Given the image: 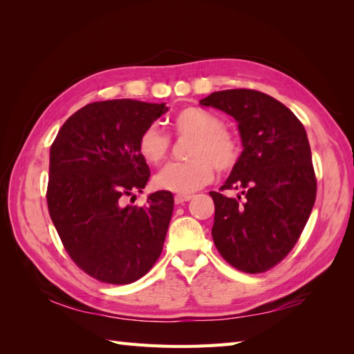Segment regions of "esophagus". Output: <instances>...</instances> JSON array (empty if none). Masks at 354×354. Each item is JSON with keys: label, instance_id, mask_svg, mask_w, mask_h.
<instances>
[{"label": "esophagus", "instance_id": "obj_1", "mask_svg": "<svg viewBox=\"0 0 354 354\" xmlns=\"http://www.w3.org/2000/svg\"><path fill=\"white\" fill-rule=\"evenodd\" d=\"M192 199V194H176L175 196V204L181 205L184 202H189Z\"/></svg>", "mask_w": 354, "mask_h": 354}]
</instances>
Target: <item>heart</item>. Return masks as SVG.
<instances>
[{"label": "heart", "instance_id": "1", "mask_svg": "<svg viewBox=\"0 0 354 354\" xmlns=\"http://www.w3.org/2000/svg\"><path fill=\"white\" fill-rule=\"evenodd\" d=\"M173 126L178 133L193 135L187 162H171L158 173L153 183L160 190L189 194L208 184L214 176L216 167L227 171L234 167L240 156L237 138L223 129L222 120L202 108H185L179 111ZM170 140L160 124H149L141 132L138 152L145 160L158 165L167 158Z\"/></svg>", "mask_w": 354, "mask_h": 354}]
</instances>
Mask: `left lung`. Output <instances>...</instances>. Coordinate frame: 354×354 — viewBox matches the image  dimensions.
<instances>
[{"instance_id":"8db88e82","label":"left lung","mask_w":354,"mask_h":354,"mask_svg":"<svg viewBox=\"0 0 354 354\" xmlns=\"http://www.w3.org/2000/svg\"><path fill=\"white\" fill-rule=\"evenodd\" d=\"M237 122L242 155L214 201L212 234L231 266L248 274L274 268L298 242L317 198L312 152L303 123L274 97L225 89L199 102Z\"/></svg>"}]
</instances>
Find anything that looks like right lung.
<instances>
[{"instance_id": "add662e5", "label": "right lung", "mask_w": 354, "mask_h": 354, "mask_svg": "<svg viewBox=\"0 0 354 354\" xmlns=\"http://www.w3.org/2000/svg\"><path fill=\"white\" fill-rule=\"evenodd\" d=\"M169 111L165 103L120 99L79 109L50 149L47 204L66 252L88 275L129 284L160 257L173 213L171 192L142 193L150 170L138 152L141 132Z\"/></svg>"}]
</instances>
